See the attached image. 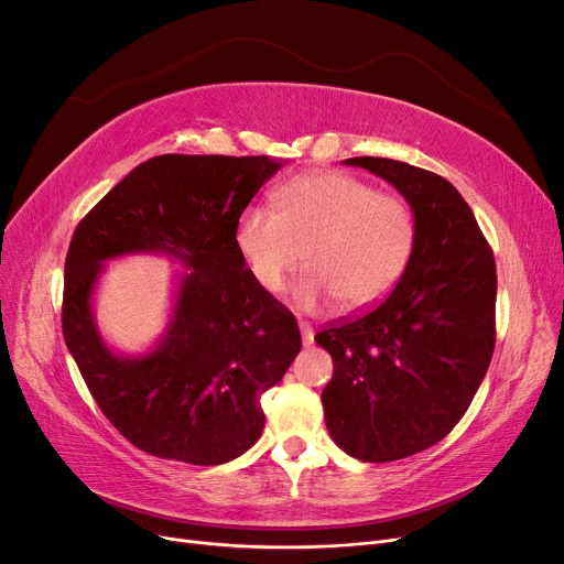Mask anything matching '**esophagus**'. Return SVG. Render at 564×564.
I'll return each instance as SVG.
<instances>
[{"label":"esophagus","mask_w":564,"mask_h":564,"mask_svg":"<svg viewBox=\"0 0 564 564\" xmlns=\"http://www.w3.org/2000/svg\"><path fill=\"white\" fill-rule=\"evenodd\" d=\"M299 329H301V336H303V346H311L313 344V336H315L311 324L308 322H301Z\"/></svg>","instance_id":"esophagus-1"}]
</instances>
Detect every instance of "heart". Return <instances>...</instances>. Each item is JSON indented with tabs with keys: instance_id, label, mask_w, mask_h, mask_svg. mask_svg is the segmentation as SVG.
Instances as JSON below:
<instances>
[{
	"instance_id": "obj_1",
	"label": "heart",
	"mask_w": 564,
	"mask_h": 564,
	"mask_svg": "<svg viewBox=\"0 0 564 564\" xmlns=\"http://www.w3.org/2000/svg\"><path fill=\"white\" fill-rule=\"evenodd\" d=\"M416 242V218L400 195L338 172L296 176L278 193V212L247 207L235 226V249L251 280L278 294L303 261L294 305L319 313L344 303L365 311L404 272Z\"/></svg>"
}]
</instances>
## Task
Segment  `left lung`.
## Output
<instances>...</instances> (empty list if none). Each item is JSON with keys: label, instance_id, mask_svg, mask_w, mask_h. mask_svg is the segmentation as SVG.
Instances as JSON below:
<instances>
[{"label": "left lung", "instance_id": "1", "mask_svg": "<svg viewBox=\"0 0 564 564\" xmlns=\"http://www.w3.org/2000/svg\"><path fill=\"white\" fill-rule=\"evenodd\" d=\"M344 164L388 181L416 218L395 289L367 315L315 336L334 360L322 390L332 440L355 458L386 464L433 447L470 406L494 352L497 265L447 178L386 158Z\"/></svg>", "mask_w": 564, "mask_h": 564}]
</instances>
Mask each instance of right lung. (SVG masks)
Wrapping results in <instances>:
<instances>
[{
    "instance_id": "add662e5",
    "label": "right lung",
    "mask_w": 564,
    "mask_h": 564,
    "mask_svg": "<svg viewBox=\"0 0 564 564\" xmlns=\"http://www.w3.org/2000/svg\"><path fill=\"white\" fill-rule=\"evenodd\" d=\"M282 162L268 155H160L82 218L65 259L63 336L100 412L133 447L193 466L242 456L263 431L261 392L301 350L294 315L256 284L235 226ZM131 252L178 260L173 315L141 356L99 336L93 294L105 263Z\"/></svg>"
}]
</instances>
